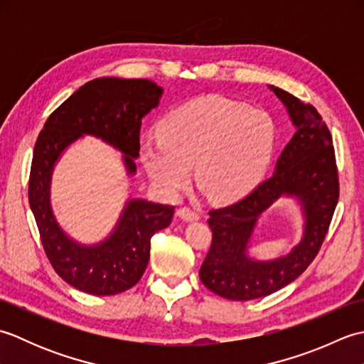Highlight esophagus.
<instances>
[{
	"mask_svg": "<svg viewBox=\"0 0 364 364\" xmlns=\"http://www.w3.org/2000/svg\"><path fill=\"white\" fill-rule=\"evenodd\" d=\"M176 215H178V218H180V219L186 220V222H194V220H198V219H200V214H198L197 211L192 210V208H189V206L180 208V210L176 211Z\"/></svg>",
	"mask_w": 364,
	"mask_h": 364,
	"instance_id": "obj_1",
	"label": "esophagus"
}]
</instances>
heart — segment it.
I'll list each match as a JSON object with an SVG mask.
<instances>
[{
    "instance_id": "heart-1",
    "label": "heart",
    "mask_w": 364,
    "mask_h": 364,
    "mask_svg": "<svg viewBox=\"0 0 364 364\" xmlns=\"http://www.w3.org/2000/svg\"><path fill=\"white\" fill-rule=\"evenodd\" d=\"M158 136L142 141L141 159L164 194H180L194 166L196 180L208 197L228 202L244 196L266 170L275 125L258 107L208 95L164 115Z\"/></svg>"
}]
</instances>
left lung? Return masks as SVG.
Masks as SVG:
<instances>
[{
  "label": "left lung",
  "instance_id": "obj_1",
  "mask_svg": "<svg viewBox=\"0 0 364 364\" xmlns=\"http://www.w3.org/2000/svg\"><path fill=\"white\" fill-rule=\"evenodd\" d=\"M270 89L288 107L296 134L272 175L236 203L211 210L208 219L213 239L198 275L208 289L228 300L266 297L305 272L321 250L339 198L335 146L327 123L313 105H304L283 89ZM284 193L299 196L304 205V239L283 259L253 262L245 250L254 223Z\"/></svg>",
  "mask_w": 364,
  "mask_h": 364
}]
</instances>
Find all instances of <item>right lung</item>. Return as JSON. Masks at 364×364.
<instances>
[{"mask_svg":"<svg viewBox=\"0 0 364 364\" xmlns=\"http://www.w3.org/2000/svg\"><path fill=\"white\" fill-rule=\"evenodd\" d=\"M161 94L162 89L149 80L89 81L50 114L37 137L28 184L31 210L50 264L82 292L114 296L133 288L149 264L151 236L170 225L175 206L131 200L109 239L82 247L63 233L51 214L53 166L68 144L92 134L125 153L128 172L134 173L142 117L158 106Z\"/></svg>","mask_w":364,"mask_h":364,"instance_id":"obj_1","label":"right lung"}]
</instances>
